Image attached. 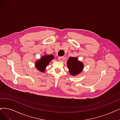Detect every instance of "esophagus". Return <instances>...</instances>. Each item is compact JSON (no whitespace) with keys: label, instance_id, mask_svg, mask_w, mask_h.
Wrapping results in <instances>:
<instances>
[{"label":"esophagus","instance_id":"esophagus-1","mask_svg":"<svg viewBox=\"0 0 120 120\" xmlns=\"http://www.w3.org/2000/svg\"><path fill=\"white\" fill-rule=\"evenodd\" d=\"M64 60V56H60L58 58V60L60 61H63Z\"/></svg>","mask_w":120,"mask_h":120}]
</instances>
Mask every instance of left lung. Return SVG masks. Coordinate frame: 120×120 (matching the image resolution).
Listing matches in <instances>:
<instances>
[{
  "instance_id": "obj_1",
  "label": "left lung",
  "mask_w": 120,
  "mask_h": 120,
  "mask_svg": "<svg viewBox=\"0 0 120 120\" xmlns=\"http://www.w3.org/2000/svg\"><path fill=\"white\" fill-rule=\"evenodd\" d=\"M67 65L69 72L72 76H76L82 72L84 68V64L76 57H69L67 61Z\"/></svg>"
}]
</instances>
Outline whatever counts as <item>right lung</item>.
Segmentation results:
<instances>
[{"mask_svg":"<svg viewBox=\"0 0 120 120\" xmlns=\"http://www.w3.org/2000/svg\"><path fill=\"white\" fill-rule=\"evenodd\" d=\"M54 58V56L52 55L45 54L43 56H42L39 60L35 61V68L40 72H45L46 67Z\"/></svg>","mask_w":120,"mask_h":120,"instance_id":"add662e5","label":"right lung"}]
</instances>
